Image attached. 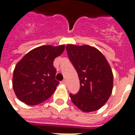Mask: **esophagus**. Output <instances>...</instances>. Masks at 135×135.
Masks as SVG:
<instances>
[{"label":"esophagus","instance_id":"1","mask_svg":"<svg viewBox=\"0 0 135 135\" xmlns=\"http://www.w3.org/2000/svg\"><path fill=\"white\" fill-rule=\"evenodd\" d=\"M61 83L62 84H64V85H66V84H67V82H66V80H63Z\"/></svg>","mask_w":135,"mask_h":135}]
</instances>
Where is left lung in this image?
Here are the masks:
<instances>
[{
  "label": "left lung",
  "instance_id": "1",
  "mask_svg": "<svg viewBox=\"0 0 135 135\" xmlns=\"http://www.w3.org/2000/svg\"><path fill=\"white\" fill-rule=\"evenodd\" d=\"M66 48L80 82L79 92L69 95L71 101L83 112L98 110L112 93L113 76L110 65L95 47L68 44Z\"/></svg>",
  "mask_w": 135,
  "mask_h": 135
}]
</instances>
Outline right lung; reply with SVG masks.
<instances>
[{"mask_svg": "<svg viewBox=\"0 0 135 135\" xmlns=\"http://www.w3.org/2000/svg\"><path fill=\"white\" fill-rule=\"evenodd\" d=\"M65 45H42L30 50L15 66L13 89L20 101L34 105L48 99L59 82L56 79L53 61L64 50Z\"/></svg>", "mask_w": 135, "mask_h": 135, "instance_id": "right-lung-1", "label": "right lung"}]
</instances>
